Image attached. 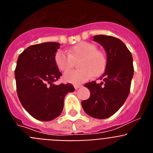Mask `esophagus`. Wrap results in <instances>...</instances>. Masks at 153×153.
<instances>
[{"label": "esophagus", "mask_w": 153, "mask_h": 153, "mask_svg": "<svg viewBox=\"0 0 153 153\" xmlns=\"http://www.w3.org/2000/svg\"><path fill=\"white\" fill-rule=\"evenodd\" d=\"M82 86V85L81 84H75L74 85V88L76 89V90H77V89H79V87H81Z\"/></svg>", "instance_id": "34e87169"}]
</instances>
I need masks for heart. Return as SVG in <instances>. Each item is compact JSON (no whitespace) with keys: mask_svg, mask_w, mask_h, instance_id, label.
Listing matches in <instances>:
<instances>
[{"mask_svg":"<svg viewBox=\"0 0 153 153\" xmlns=\"http://www.w3.org/2000/svg\"><path fill=\"white\" fill-rule=\"evenodd\" d=\"M79 70L67 72L63 79L67 83H83L90 79L91 76H98L106 68V57L102 51L97 49L96 44L86 41L79 42L68 51V53L58 51L54 56L56 67L60 71L67 72L73 68L77 61Z\"/></svg>","mask_w":153,"mask_h":153,"instance_id":"1","label":"heart"}]
</instances>
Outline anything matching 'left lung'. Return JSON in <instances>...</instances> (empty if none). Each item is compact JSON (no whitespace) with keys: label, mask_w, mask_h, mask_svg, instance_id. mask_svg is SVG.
I'll use <instances>...</instances> for the list:
<instances>
[{"label":"left lung","mask_w":153,"mask_h":153,"mask_svg":"<svg viewBox=\"0 0 153 153\" xmlns=\"http://www.w3.org/2000/svg\"><path fill=\"white\" fill-rule=\"evenodd\" d=\"M93 40L103 47L107 62L100 77L103 81L84 85L90 90V97L82 101V107L93 118L106 119L118 111L129 96L134 71L132 56L125 44L117 37L96 35Z\"/></svg>","instance_id":"8db88e82"}]
</instances>
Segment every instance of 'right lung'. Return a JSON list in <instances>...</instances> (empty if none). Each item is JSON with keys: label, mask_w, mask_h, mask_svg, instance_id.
<instances>
[{"label": "right lung", "mask_w": 153, "mask_h": 153, "mask_svg": "<svg viewBox=\"0 0 153 153\" xmlns=\"http://www.w3.org/2000/svg\"><path fill=\"white\" fill-rule=\"evenodd\" d=\"M60 45L47 42L30 46L17 59L14 71L17 96L26 111L40 121L59 117L66 94L75 90L71 83L53 84L62 76L54 61Z\"/></svg>", "instance_id": "right-lung-1"}]
</instances>
